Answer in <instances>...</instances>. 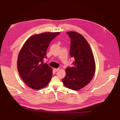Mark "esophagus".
Returning <instances> with one entry per match:
<instances>
[{"mask_svg": "<svg viewBox=\"0 0 120 120\" xmlns=\"http://www.w3.org/2000/svg\"><path fill=\"white\" fill-rule=\"evenodd\" d=\"M59 70V68H54V70L55 72H57Z\"/></svg>", "mask_w": 120, "mask_h": 120, "instance_id": "1", "label": "esophagus"}]
</instances>
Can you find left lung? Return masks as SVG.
Returning a JSON list of instances; mask_svg holds the SVG:
<instances>
[{
	"mask_svg": "<svg viewBox=\"0 0 120 120\" xmlns=\"http://www.w3.org/2000/svg\"><path fill=\"white\" fill-rule=\"evenodd\" d=\"M66 34L71 38L70 55L75 61L73 67L66 69L62 81L65 87L78 90L86 86L94 76V58L89 43L81 34L75 31Z\"/></svg>",
	"mask_w": 120,
	"mask_h": 120,
	"instance_id": "left-lung-1",
	"label": "left lung"
}]
</instances>
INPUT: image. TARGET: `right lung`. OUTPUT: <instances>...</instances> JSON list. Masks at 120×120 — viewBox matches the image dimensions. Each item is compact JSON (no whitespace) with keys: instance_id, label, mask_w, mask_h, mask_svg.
<instances>
[{"instance_id":"add662e5","label":"right lung","mask_w":120,"mask_h":120,"mask_svg":"<svg viewBox=\"0 0 120 120\" xmlns=\"http://www.w3.org/2000/svg\"><path fill=\"white\" fill-rule=\"evenodd\" d=\"M60 32H45L30 37L19 54L17 67L22 80L30 88L39 90L46 86L53 75L52 68L44 59L51 41Z\"/></svg>"}]
</instances>
